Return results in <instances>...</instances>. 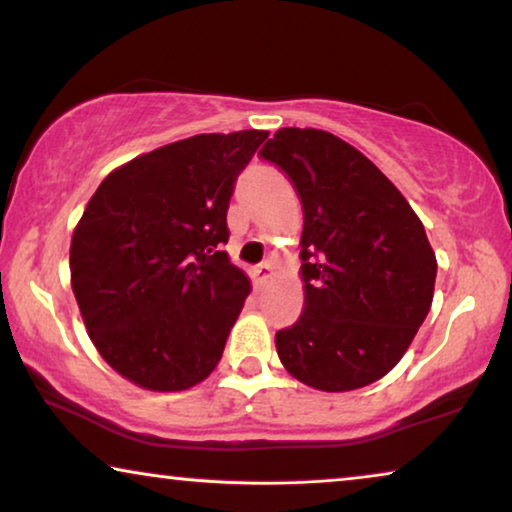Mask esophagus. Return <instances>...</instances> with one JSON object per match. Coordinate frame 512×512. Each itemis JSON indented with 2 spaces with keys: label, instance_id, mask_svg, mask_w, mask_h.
Segmentation results:
<instances>
[{
  "label": "esophagus",
  "instance_id": "esophagus-1",
  "mask_svg": "<svg viewBox=\"0 0 512 512\" xmlns=\"http://www.w3.org/2000/svg\"><path fill=\"white\" fill-rule=\"evenodd\" d=\"M253 276H255V280H257V285H259V287L266 285V282H269V280L273 278V266H271V262H264V264L255 266Z\"/></svg>",
  "mask_w": 512,
  "mask_h": 512
}]
</instances>
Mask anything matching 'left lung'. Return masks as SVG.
<instances>
[{
	"mask_svg": "<svg viewBox=\"0 0 512 512\" xmlns=\"http://www.w3.org/2000/svg\"><path fill=\"white\" fill-rule=\"evenodd\" d=\"M299 190L305 308L276 333L280 363L326 393L388 375L421 329L437 257L379 167L333 133L280 128L259 149Z\"/></svg>",
	"mask_w": 512,
	"mask_h": 512,
	"instance_id": "8db88e82",
	"label": "left lung"
}]
</instances>
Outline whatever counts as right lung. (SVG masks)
Returning <instances> with one entry per match:
<instances>
[{
  "instance_id": "right-lung-1",
  "label": "right lung",
  "mask_w": 512,
  "mask_h": 512,
  "mask_svg": "<svg viewBox=\"0 0 512 512\" xmlns=\"http://www.w3.org/2000/svg\"><path fill=\"white\" fill-rule=\"evenodd\" d=\"M269 133H202L112 170L71 239V287L103 361L147 391L200 384L250 294L230 262L234 181Z\"/></svg>"
}]
</instances>
